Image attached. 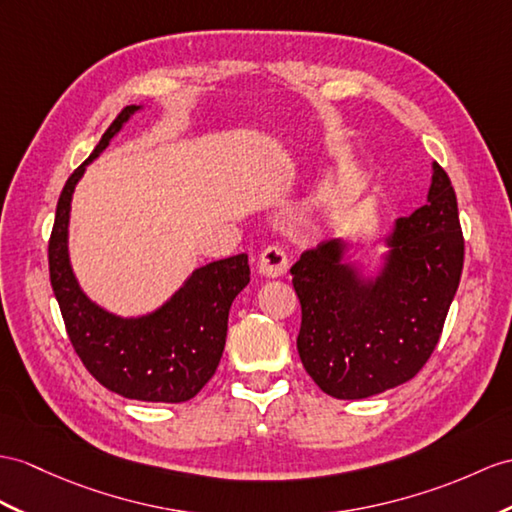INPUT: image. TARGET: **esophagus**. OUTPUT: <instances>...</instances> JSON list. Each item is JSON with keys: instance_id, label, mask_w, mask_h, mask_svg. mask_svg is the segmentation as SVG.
Listing matches in <instances>:
<instances>
[{"instance_id": "34e87169", "label": "esophagus", "mask_w": 512, "mask_h": 512, "mask_svg": "<svg viewBox=\"0 0 512 512\" xmlns=\"http://www.w3.org/2000/svg\"><path fill=\"white\" fill-rule=\"evenodd\" d=\"M289 267V256H286L280 245H269L258 258V271L267 278H280Z\"/></svg>"}]
</instances>
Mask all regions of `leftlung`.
I'll use <instances>...</instances> for the list:
<instances>
[{
  "mask_svg": "<svg viewBox=\"0 0 512 512\" xmlns=\"http://www.w3.org/2000/svg\"><path fill=\"white\" fill-rule=\"evenodd\" d=\"M382 276L341 265V243H319L291 267L302 306L297 352L336 400H363L415 378L428 363L465 260L452 180L434 162L428 204L400 217Z\"/></svg>",
  "mask_w": 512,
  "mask_h": 512,
  "instance_id": "left-lung-1",
  "label": "left lung"
}]
</instances>
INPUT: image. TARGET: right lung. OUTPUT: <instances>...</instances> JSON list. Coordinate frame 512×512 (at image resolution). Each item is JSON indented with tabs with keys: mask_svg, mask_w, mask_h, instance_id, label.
Wrapping results in <instances>:
<instances>
[{
	"mask_svg": "<svg viewBox=\"0 0 512 512\" xmlns=\"http://www.w3.org/2000/svg\"><path fill=\"white\" fill-rule=\"evenodd\" d=\"M134 110L139 106L119 112L62 189L47 247L49 280L73 350L99 384L128 400L180 404L215 376L230 306L249 282V265L247 256L239 254L199 267L165 306L139 319L110 315L80 291L67 256L71 195L86 165L106 149Z\"/></svg>",
	"mask_w": 512,
	"mask_h": 512,
	"instance_id": "add662e5",
	"label": "right lung"
}]
</instances>
